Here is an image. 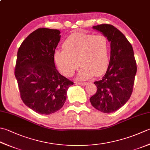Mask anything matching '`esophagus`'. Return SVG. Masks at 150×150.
I'll return each mask as SVG.
<instances>
[{
	"instance_id": "34e87169",
	"label": "esophagus",
	"mask_w": 150,
	"mask_h": 150,
	"mask_svg": "<svg viewBox=\"0 0 150 150\" xmlns=\"http://www.w3.org/2000/svg\"><path fill=\"white\" fill-rule=\"evenodd\" d=\"M78 84L82 85V86H85V85L87 84V83H78Z\"/></svg>"
}]
</instances>
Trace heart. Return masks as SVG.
I'll list each match as a JSON object with an SVG mask.
<instances>
[{"label":"heart","instance_id":"b5f03b06","mask_svg":"<svg viewBox=\"0 0 150 150\" xmlns=\"http://www.w3.org/2000/svg\"><path fill=\"white\" fill-rule=\"evenodd\" d=\"M62 50H57L54 60L58 69L71 77L81 66L78 79L81 80L99 76L107 71L110 63V42L104 34L82 32L72 34L64 41ZM79 64H78V62Z\"/></svg>","mask_w":150,"mask_h":150}]
</instances>
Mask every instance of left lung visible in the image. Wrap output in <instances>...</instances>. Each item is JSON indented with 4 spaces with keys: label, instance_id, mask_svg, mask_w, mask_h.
Returning a JSON list of instances; mask_svg holds the SVG:
<instances>
[{
    "label": "left lung",
    "instance_id": "left-lung-1",
    "mask_svg": "<svg viewBox=\"0 0 150 150\" xmlns=\"http://www.w3.org/2000/svg\"><path fill=\"white\" fill-rule=\"evenodd\" d=\"M110 42V58L107 72L94 82L96 93L90 98L92 106L104 113L120 109L132 94L137 70L133 49L118 28L109 24L93 26Z\"/></svg>",
    "mask_w": 150,
    "mask_h": 150
}]
</instances>
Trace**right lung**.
<instances>
[{"label":"right lung","mask_w":150,"mask_h":150,"mask_svg":"<svg viewBox=\"0 0 150 150\" xmlns=\"http://www.w3.org/2000/svg\"><path fill=\"white\" fill-rule=\"evenodd\" d=\"M57 29L40 28L23 41L15 69L21 98L32 110L51 114L63 107L73 82L55 67L54 53L60 40Z\"/></svg>","instance_id":"add662e5"}]
</instances>
